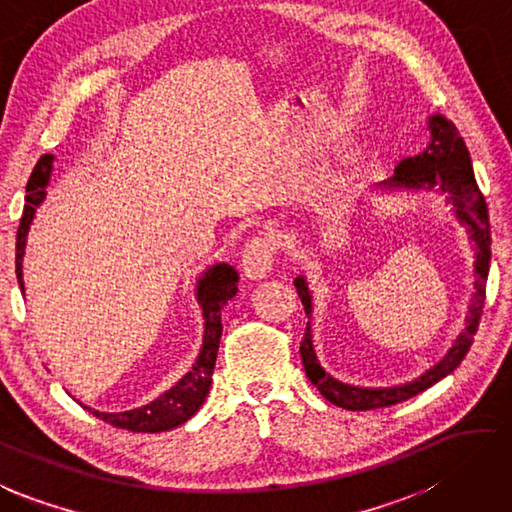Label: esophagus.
Listing matches in <instances>:
<instances>
[{"label":"esophagus","instance_id":"esophagus-1","mask_svg":"<svg viewBox=\"0 0 512 512\" xmlns=\"http://www.w3.org/2000/svg\"><path fill=\"white\" fill-rule=\"evenodd\" d=\"M275 253L277 244L273 237H253L244 246V253H241V271H244V275L250 277V280H262V277L271 273Z\"/></svg>","mask_w":512,"mask_h":512}]
</instances>
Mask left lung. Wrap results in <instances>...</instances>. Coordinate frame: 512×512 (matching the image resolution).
<instances>
[{
	"label": "left lung",
	"instance_id": "8db88e82",
	"mask_svg": "<svg viewBox=\"0 0 512 512\" xmlns=\"http://www.w3.org/2000/svg\"><path fill=\"white\" fill-rule=\"evenodd\" d=\"M430 145L421 154L403 159L396 165L394 176L385 183L383 188H407V190H441L448 194V201L454 208V217H457L463 226H468L470 239L475 244V295H472V304L468 309L466 329L459 333L454 340L452 349L445 353L439 365L427 369L421 378L412 380V383L396 385V387H353L347 383L333 378L320 367L318 358L313 351V338H311V322H306L304 340L300 345V356L304 362V371L311 383L320 389V394L327 398L329 403L342 407V410L351 412H365V410H378V407H389L396 403H403L407 398L425 392L427 387L439 383L441 378L452 374L454 369L461 365L470 351L472 340L479 327L483 302H486V280L490 268V221H488V206L486 199L477 185L475 170H472L470 152L459 129L454 127L452 120L436 114L430 118ZM295 288L300 293V300L304 304L306 315L311 318V291L306 286L304 277H297Z\"/></svg>",
	"mask_w": 512,
	"mask_h": 512
}]
</instances>
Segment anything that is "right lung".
Here are the masks:
<instances>
[{
  "mask_svg": "<svg viewBox=\"0 0 512 512\" xmlns=\"http://www.w3.org/2000/svg\"><path fill=\"white\" fill-rule=\"evenodd\" d=\"M51 167H53V154L40 156V161L35 163L33 172L29 176V183H26V206L20 219V228H17V244H15V273L22 291H24L22 257H24V246H26V232H29L35 208L44 201ZM237 280H239L237 271L228 264L212 266L210 271L199 280L197 297L203 309V320H206L203 347L197 362H194V367L172 389H167V392L156 398V401L147 403L143 407H136V410H129V412L107 414V412L91 410V407H85V410L98 416L100 421L129 432H165L185 423L190 416L197 414L210 392L212 371H215L219 338H221V331H224V327H221V309H224L228 300L235 297Z\"/></svg>",
  "mask_w": 512,
  "mask_h": 512,
  "instance_id": "1",
  "label": "right lung"
}]
</instances>
